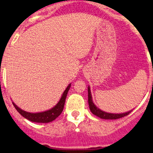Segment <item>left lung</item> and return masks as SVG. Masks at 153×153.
<instances>
[{"label":"left lung","instance_id":"1","mask_svg":"<svg viewBox=\"0 0 153 153\" xmlns=\"http://www.w3.org/2000/svg\"><path fill=\"white\" fill-rule=\"evenodd\" d=\"M88 103H89V109L92 112L93 115H96V116L99 117L100 118L102 119H106V120H113V119H118V118H121L122 117L126 116V115H129L132 110L128 111V112H124V113H119V114H115V113H109V112H106L104 111L101 110L99 108L97 107L95 104L93 103L92 98V94H91L90 87L88 86Z\"/></svg>","mask_w":153,"mask_h":153}]
</instances>
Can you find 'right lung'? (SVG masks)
<instances>
[{"mask_svg":"<svg viewBox=\"0 0 153 153\" xmlns=\"http://www.w3.org/2000/svg\"><path fill=\"white\" fill-rule=\"evenodd\" d=\"M71 86V84H69L64 92H63V95L61 96V99L58 102L54 107L51 108L50 109L44 112H36V113H33V112H29L27 111H24L21 109V108L18 107L16 104L14 102H12L14 106L15 109H17L18 112L22 115L24 118H27L29 121H32V122H36V123H49L51 121H54L55 118H58L62 112L63 109H64V104H65L66 98L68 92L69 90V88Z\"/></svg>","mask_w":153,"mask_h":153,"instance_id":"obj_1","label":"right lung"}]
</instances>
